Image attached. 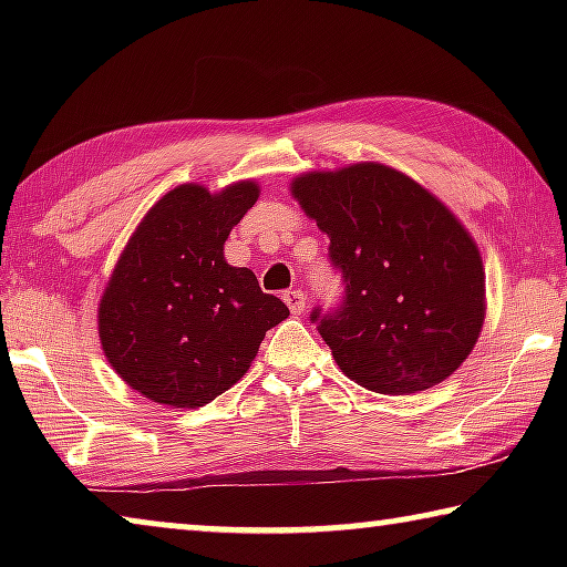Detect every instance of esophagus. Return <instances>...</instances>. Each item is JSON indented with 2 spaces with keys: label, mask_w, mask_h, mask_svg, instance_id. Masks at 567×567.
<instances>
[{
  "label": "esophagus",
  "mask_w": 567,
  "mask_h": 567,
  "mask_svg": "<svg viewBox=\"0 0 567 567\" xmlns=\"http://www.w3.org/2000/svg\"><path fill=\"white\" fill-rule=\"evenodd\" d=\"M285 305L290 307L292 315H300L305 310V292L302 290H292L285 295Z\"/></svg>",
  "instance_id": "obj_1"
}]
</instances>
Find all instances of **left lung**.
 Segmentation results:
<instances>
[{"instance_id":"8db88e82","label":"left lung","mask_w":567,"mask_h":567,"mask_svg":"<svg viewBox=\"0 0 567 567\" xmlns=\"http://www.w3.org/2000/svg\"><path fill=\"white\" fill-rule=\"evenodd\" d=\"M290 195L330 237L348 287L340 312H312L344 375L382 395L453 375L487 310L483 257L453 209L382 162L302 172Z\"/></svg>"}]
</instances>
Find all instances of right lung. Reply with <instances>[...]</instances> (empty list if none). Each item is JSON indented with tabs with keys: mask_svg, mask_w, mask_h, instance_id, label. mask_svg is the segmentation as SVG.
<instances>
[{
	"mask_svg": "<svg viewBox=\"0 0 567 567\" xmlns=\"http://www.w3.org/2000/svg\"><path fill=\"white\" fill-rule=\"evenodd\" d=\"M260 197L255 179L219 192L185 182L134 227L97 305L112 370L159 405L195 410L223 395L252 364L287 305L252 270L225 260L233 227Z\"/></svg>",
	"mask_w": 567,
	"mask_h": 567,
	"instance_id": "right-lung-1",
	"label": "right lung"
}]
</instances>
